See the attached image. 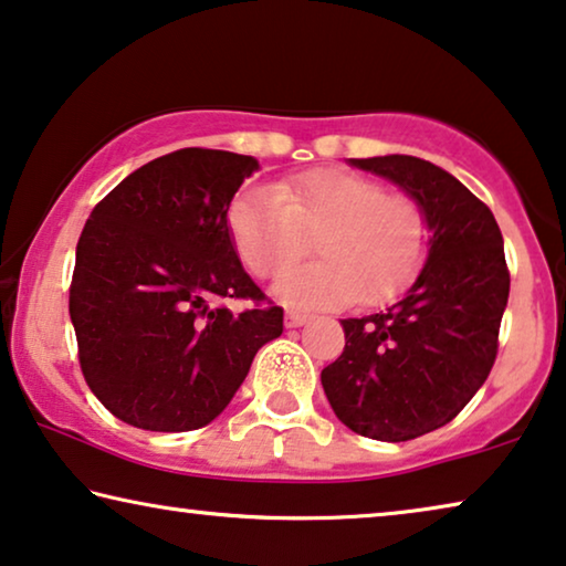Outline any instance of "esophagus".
<instances>
[{"instance_id": "1", "label": "esophagus", "mask_w": 566, "mask_h": 566, "mask_svg": "<svg viewBox=\"0 0 566 566\" xmlns=\"http://www.w3.org/2000/svg\"><path fill=\"white\" fill-rule=\"evenodd\" d=\"M307 321H310V315L300 313V310H286V315H284L286 328H300V325H305Z\"/></svg>"}]
</instances>
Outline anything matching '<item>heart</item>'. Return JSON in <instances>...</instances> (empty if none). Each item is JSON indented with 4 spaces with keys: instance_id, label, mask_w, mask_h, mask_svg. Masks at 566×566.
Here are the masks:
<instances>
[{
    "instance_id": "1",
    "label": "heart",
    "mask_w": 566,
    "mask_h": 566,
    "mask_svg": "<svg viewBox=\"0 0 566 566\" xmlns=\"http://www.w3.org/2000/svg\"><path fill=\"white\" fill-rule=\"evenodd\" d=\"M238 256L259 276L280 274L322 233L321 262L286 270L274 294L297 307L385 302L418 274L428 251L423 207L354 171L302 174L274 189H251L230 205Z\"/></svg>"
}]
</instances>
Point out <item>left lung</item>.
I'll return each instance as SVG.
<instances>
[{
	"mask_svg": "<svg viewBox=\"0 0 566 566\" xmlns=\"http://www.w3.org/2000/svg\"><path fill=\"white\" fill-rule=\"evenodd\" d=\"M423 207L426 264L374 315L340 321L344 354L321 374L333 412L354 433L400 443L451 423L497 356L511 274L490 207L416 156L348 158Z\"/></svg>",
	"mask_w": 566,
	"mask_h": 566,
	"instance_id": "1",
	"label": "left lung"
}]
</instances>
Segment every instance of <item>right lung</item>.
<instances>
[{"label": "right lung", "instance_id": "right-lung-1", "mask_svg": "<svg viewBox=\"0 0 566 566\" xmlns=\"http://www.w3.org/2000/svg\"><path fill=\"white\" fill-rule=\"evenodd\" d=\"M259 169L230 150H174L125 177L86 220L69 313L86 385L127 426L181 433L212 423L259 348L282 336V307L235 315L222 305L264 300L228 222Z\"/></svg>", "mask_w": 566, "mask_h": 566}]
</instances>
